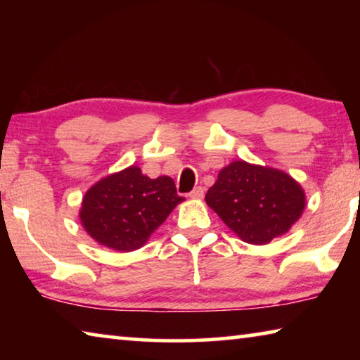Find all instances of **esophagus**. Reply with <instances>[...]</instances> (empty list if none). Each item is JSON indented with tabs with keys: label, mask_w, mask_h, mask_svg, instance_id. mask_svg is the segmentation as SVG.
Segmentation results:
<instances>
[{
	"label": "esophagus",
	"mask_w": 360,
	"mask_h": 360,
	"mask_svg": "<svg viewBox=\"0 0 360 360\" xmlns=\"http://www.w3.org/2000/svg\"><path fill=\"white\" fill-rule=\"evenodd\" d=\"M203 193H205V188L202 186H198V187H195L191 193H188V197L200 200V198H203Z\"/></svg>",
	"instance_id": "34e87169"
}]
</instances>
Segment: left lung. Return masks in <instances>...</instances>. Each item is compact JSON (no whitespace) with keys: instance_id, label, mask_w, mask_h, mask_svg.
<instances>
[{"instance_id":"1","label":"left lung","mask_w":360,"mask_h":360,"mask_svg":"<svg viewBox=\"0 0 360 360\" xmlns=\"http://www.w3.org/2000/svg\"><path fill=\"white\" fill-rule=\"evenodd\" d=\"M206 203L243 241L266 245L285 233L307 205L298 182L281 169L231 162L217 174Z\"/></svg>"}]
</instances>
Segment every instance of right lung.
Wrapping results in <instances>:
<instances>
[{
    "label": "right lung",
    "instance_id": "right-lung-1",
    "mask_svg": "<svg viewBox=\"0 0 360 360\" xmlns=\"http://www.w3.org/2000/svg\"><path fill=\"white\" fill-rule=\"evenodd\" d=\"M181 202L172 178L150 179L138 167H129L89 188L79 217L96 243L130 252L146 245Z\"/></svg>",
    "mask_w": 360,
    "mask_h": 360
}]
</instances>
